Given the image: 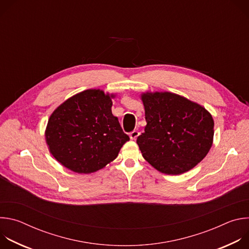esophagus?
Returning <instances> with one entry per match:
<instances>
[{"instance_id":"obj_1","label":"esophagus","mask_w":249,"mask_h":249,"mask_svg":"<svg viewBox=\"0 0 249 249\" xmlns=\"http://www.w3.org/2000/svg\"><path fill=\"white\" fill-rule=\"evenodd\" d=\"M139 131H137V130H134L133 132H131L130 133V139L131 140H136L137 138H138V136H139Z\"/></svg>"}]
</instances>
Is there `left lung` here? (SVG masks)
Instances as JSON below:
<instances>
[{"mask_svg": "<svg viewBox=\"0 0 249 249\" xmlns=\"http://www.w3.org/2000/svg\"><path fill=\"white\" fill-rule=\"evenodd\" d=\"M147 125L137 138L144 159L162 173L177 175L196 166L209 153L214 120L203 106L176 93L145 92Z\"/></svg>", "mask_w": 249, "mask_h": 249, "instance_id": "obj_1", "label": "left lung"}]
</instances>
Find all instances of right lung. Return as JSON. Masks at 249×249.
<instances>
[{
  "label": "right lung",
  "instance_id": "1",
  "mask_svg": "<svg viewBox=\"0 0 249 249\" xmlns=\"http://www.w3.org/2000/svg\"><path fill=\"white\" fill-rule=\"evenodd\" d=\"M115 95L87 89L53 111L45 131L52 156L77 173H91L114 160L130 140L111 111Z\"/></svg>",
  "mask_w": 249,
  "mask_h": 249
}]
</instances>
